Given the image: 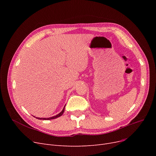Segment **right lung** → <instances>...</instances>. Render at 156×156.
Listing matches in <instances>:
<instances>
[{
  "label": "right lung",
  "mask_w": 156,
  "mask_h": 156,
  "mask_svg": "<svg viewBox=\"0 0 156 156\" xmlns=\"http://www.w3.org/2000/svg\"><path fill=\"white\" fill-rule=\"evenodd\" d=\"M64 108H65V106L64 107L62 111L59 113L57 114V115L55 116H53V117H51V118H36L37 119H43V120H50V119H55V118H59V116H62V114H63V112H64Z\"/></svg>",
  "instance_id": "add662e5"
}]
</instances>
